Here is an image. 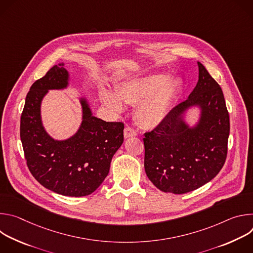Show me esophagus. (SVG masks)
I'll return each mask as SVG.
<instances>
[{"instance_id":"obj_1","label":"esophagus","mask_w":253,"mask_h":253,"mask_svg":"<svg viewBox=\"0 0 253 253\" xmlns=\"http://www.w3.org/2000/svg\"><path fill=\"white\" fill-rule=\"evenodd\" d=\"M137 135L136 131L133 130L132 128L130 127H126L125 130H124V137L127 139V138H130V137H135Z\"/></svg>"}]
</instances>
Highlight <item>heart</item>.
<instances>
[{
  "instance_id": "1",
  "label": "heart",
  "mask_w": 253,
  "mask_h": 253,
  "mask_svg": "<svg viewBox=\"0 0 253 253\" xmlns=\"http://www.w3.org/2000/svg\"><path fill=\"white\" fill-rule=\"evenodd\" d=\"M169 80L166 73H154L123 80L116 85V93L109 89L103 91V102L116 114L123 112V101L136 104L137 122L144 128H156L166 119L182 84L178 78Z\"/></svg>"
}]
</instances>
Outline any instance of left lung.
<instances>
[{
    "instance_id": "obj_1",
    "label": "left lung",
    "mask_w": 253,
    "mask_h": 253,
    "mask_svg": "<svg viewBox=\"0 0 253 253\" xmlns=\"http://www.w3.org/2000/svg\"><path fill=\"white\" fill-rule=\"evenodd\" d=\"M197 65L198 82L187 100L143 138L146 175L163 192L183 194L201 187L226 159L230 127L223 92L205 67ZM192 109H198L194 124L186 120Z\"/></svg>"
}]
</instances>
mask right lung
Masks as SVG:
<instances>
[{
	"instance_id": "1",
	"label": "right lung",
	"mask_w": 253,
	"mask_h": 253,
	"mask_svg": "<svg viewBox=\"0 0 253 253\" xmlns=\"http://www.w3.org/2000/svg\"><path fill=\"white\" fill-rule=\"evenodd\" d=\"M59 63L36 81L27 94L20 136L32 175L45 188L71 197L93 193L109 173L110 163L124 141V124L106 122L93 115L89 100L80 96L81 124L66 139L46 130L41 107L50 90H66L71 76Z\"/></svg>"
}]
</instances>
